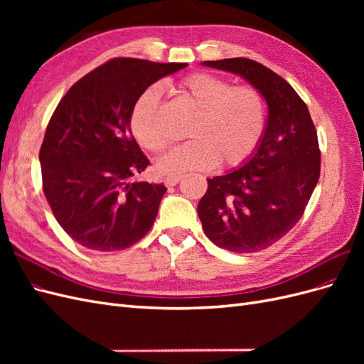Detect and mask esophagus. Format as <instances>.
<instances>
[{"instance_id":"34e87169","label":"esophagus","mask_w":364,"mask_h":364,"mask_svg":"<svg viewBox=\"0 0 364 364\" xmlns=\"http://www.w3.org/2000/svg\"><path fill=\"white\" fill-rule=\"evenodd\" d=\"M179 181H181V176H170V178L164 181V183L167 186H174V185L179 183Z\"/></svg>"}]
</instances>
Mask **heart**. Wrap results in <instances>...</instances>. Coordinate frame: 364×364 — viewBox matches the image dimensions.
Masks as SVG:
<instances>
[{
  "mask_svg": "<svg viewBox=\"0 0 364 364\" xmlns=\"http://www.w3.org/2000/svg\"><path fill=\"white\" fill-rule=\"evenodd\" d=\"M178 94L194 112L186 129L190 141L173 149L155 162L162 176H181L188 171L237 167L246 162L264 136L267 124L266 103L252 86H232L223 77L199 73L188 75L178 85ZM161 91L150 86L132 107L130 132L138 144L158 153L168 144V135L159 124L156 109Z\"/></svg>",
  "mask_w": 364,
  "mask_h": 364,
  "instance_id": "obj_1",
  "label": "heart"
}]
</instances>
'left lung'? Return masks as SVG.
<instances>
[{"label":"left lung","instance_id":"1","mask_svg":"<svg viewBox=\"0 0 364 364\" xmlns=\"http://www.w3.org/2000/svg\"><path fill=\"white\" fill-rule=\"evenodd\" d=\"M203 67L240 75L267 103V124L241 167L208 179L197 205L206 237L218 247L253 253L277 243L299 222L321 174V150L306 105L281 75L246 58Z\"/></svg>","mask_w":364,"mask_h":364}]
</instances>
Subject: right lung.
<instances>
[{
	"instance_id": "1",
	"label": "right lung",
	"mask_w": 364,
	"mask_h": 364,
	"mask_svg": "<svg viewBox=\"0 0 364 364\" xmlns=\"http://www.w3.org/2000/svg\"><path fill=\"white\" fill-rule=\"evenodd\" d=\"M185 67L117 58L82 77L58 105L39 151L42 185L54 217L75 243L121 250L155 223L167 188L132 181L149 159L129 119L150 85Z\"/></svg>"
}]
</instances>
